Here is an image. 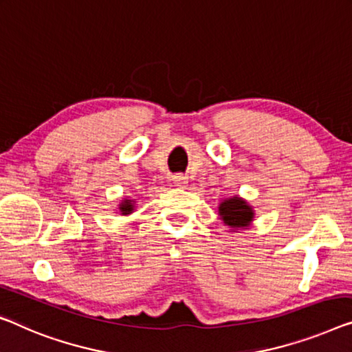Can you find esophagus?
<instances>
[{"label":"esophagus","mask_w":352,"mask_h":352,"mask_svg":"<svg viewBox=\"0 0 352 352\" xmlns=\"http://www.w3.org/2000/svg\"><path fill=\"white\" fill-rule=\"evenodd\" d=\"M172 182H174V186L178 188V190H185L188 186V177L183 175V174H178L174 178H172Z\"/></svg>","instance_id":"1"}]
</instances>
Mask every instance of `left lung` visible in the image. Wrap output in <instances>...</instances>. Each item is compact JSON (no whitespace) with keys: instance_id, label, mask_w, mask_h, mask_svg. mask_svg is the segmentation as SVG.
<instances>
[{"instance_id":"obj_1","label":"left lung","mask_w":352,"mask_h":352,"mask_svg":"<svg viewBox=\"0 0 352 352\" xmlns=\"http://www.w3.org/2000/svg\"><path fill=\"white\" fill-rule=\"evenodd\" d=\"M218 213L219 218L223 219V223L229 226L232 232L250 228V224L253 223L254 218L253 207L239 196L224 199V201L219 204Z\"/></svg>"}]
</instances>
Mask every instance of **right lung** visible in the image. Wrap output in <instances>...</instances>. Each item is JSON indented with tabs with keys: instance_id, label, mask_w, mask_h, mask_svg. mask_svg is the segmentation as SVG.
<instances>
[{
	"instance_id": "obj_1",
	"label": "right lung",
	"mask_w": 352,
	"mask_h": 352,
	"mask_svg": "<svg viewBox=\"0 0 352 352\" xmlns=\"http://www.w3.org/2000/svg\"><path fill=\"white\" fill-rule=\"evenodd\" d=\"M120 212H122V214H129L134 212V201H131V199H124V201H122V204H120Z\"/></svg>"
}]
</instances>
